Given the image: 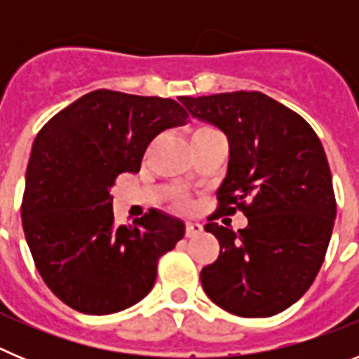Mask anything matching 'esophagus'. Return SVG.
<instances>
[{
  "mask_svg": "<svg viewBox=\"0 0 359 359\" xmlns=\"http://www.w3.org/2000/svg\"><path fill=\"white\" fill-rule=\"evenodd\" d=\"M203 226L199 223H187L185 224V237H194L201 233Z\"/></svg>",
  "mask_w": 359,
  "mask_h": 359,
  "instance_id": "esophagus-1",
  "label": "esophagus"
}]
</instances>
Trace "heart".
Masks as SVG:
<instances>
[{
  "label": "heart",
  "mask_w": 359,
  "mask_h": 359,
  "mask_svg": "<svg viewBox=\"0 0 359 359\" xmlns=\"http://www.w3.org/2000/svg\"><path fill=\"white\" fill-rule=\"evenodd\" d=\"M212 133H219V131L217 129L210 128V126H199V128H196L194 131H192V140H194V138H199V136L212 135ZM174 207H176V210L185 212L187 208H189V201H187L185 198H177L176 201H174Z\"/></svg>",
  "instance_id": "heart-1"
}]
</instances>
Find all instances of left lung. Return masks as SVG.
Wrapping results in <instances>:
<instances>
[{
    "label": "left lung",
    "mask_w": 359,
    "mask_h": 359,
    "mask_svg": "<svg viewBox=\"0 0 359 359\" xmlns=\"http://www.w3.org/2000/svg\"><path fill=\"white\" fill-rule=\"evenodd\" d=\"M180 100L230 142L226 180L205 226L221 250L201 269L203 290L231 315H277L315 282L331 241L336 198L322 142L298 113L261 91ZM237 210L249 217L243 231L215 223Z\"/></svg>",
    "instance_id": "1"
}]
</instances>
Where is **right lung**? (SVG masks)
<instances>
[{"mask_svg": "<svg viewBox=\"0 0 359 359\" xmlns=\"http://www.w3.org/2000/svg\"><path fill=\"white\" fill-rule=\"evenodd\" d=\"M187 116L170 98L97 90L37 133L21 201L23 230L44 284L72 309L118 313L154 286L160 257L185 226L156 210L116 224L109 189L120 174L138 172L152 138Z\"/></svg>", "mask_w": 359, "mask_h": 359, "instance_id": "obj_1", "label": "right lung"}]
</instances>
